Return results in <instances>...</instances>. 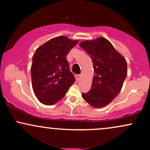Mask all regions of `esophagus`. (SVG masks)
Instances as JSON below:
<instances>
[{
  "label": "esophagus",
  "instance_id": "1",
  "mask_svg": "<svg viewBox=\"0 0 150 150\" xmlns=\"http://www.w3.org/2000/svg\"><path fill=\"white\" fill-rule=\"evenodd\" d=\"M80 77H81V75H76V80L77 81L80 80Z\"/></svg>",
  "mask_w": 150,
  "mask_h": 150
}]
</instances>
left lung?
<instances>
[{
    "mask_svg": "<svg viewBox=\"0 0 150 150\" xmlns=\"http://www.w3.org/2000/svg\"><path fill=\"white\" fill-rule=\"evenodd\" d=\"M80 46L92 58L94 70L91 89L82 96L93 107H103L119 94L127 76L126 61L105 38L85 41Z\"/></svg>",
    "mask_w": 150,
    "mask_h": 150,
    "instance_id": "8db88e82",
    "label": "left lung"
}]
</instances>
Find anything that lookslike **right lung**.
<instances>
[{
  "instance_id": "1",
  "label": "right lung",
  "mask_w": 150,
  "mask_h": 150,
  "mask_svg": "<svg viewBox=\"0 0 150 150\" xmlns=\"http://www.w3.org/2000/svg\"><path fill=\"white\" fill-rule=\"evenodd\" d=\"M77 44V41L57 37L36 50L31 76L34 94L42 104L53 105L60 101L75 82L66 57Z\"/></svg>"
}]
</instances>
